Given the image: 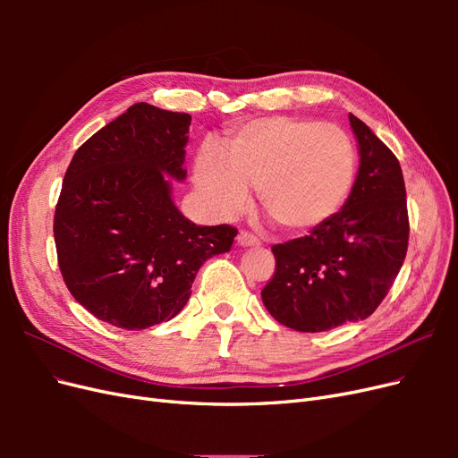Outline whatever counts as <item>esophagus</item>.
I'll return each instance as SVG.
<instances>
[{
    "label": "esophagus",
    "mask_w": 458,
    "mask_h": 458,
    "mask_svg": "<svg viewBox=\"0 0 458 458\" xmlns=\"http://www.w3.org/2000/svg\"><path fill=\"white\" fill-rule=\"evenodd\" d=\"M237 242H239V246H242V248L259 246V239L254 237V234L248 233V231H241V233L237 234Z\"/></svg>",
    "instance_id": "34e87169"
}]
</instances>
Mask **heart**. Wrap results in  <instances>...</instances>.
Returning <instances> with one entry per match:
<instances>
[{
  "label": "heart",
  "mask_w": 458,
  "mask_h": 458,
  "mask_svg": "<svg viewBox=\"0 0 458 458\" xmlns=\"http://www.w3.org/2000/svg\"><path fill=\"white\" fill-rule=\"evenodd\" d=\"M192 179L208 212L241 214L250 189L288 233H306L340 212L355 182V148L342 128L296 116H266L229 131L224 155L204 145Z\"/></svg>",
  "instance_id": "obj_1"
}]
</instances>
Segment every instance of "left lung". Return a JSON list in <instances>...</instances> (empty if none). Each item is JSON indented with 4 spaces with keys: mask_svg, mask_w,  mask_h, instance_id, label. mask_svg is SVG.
<instances>
[{
    "mask_svg": "<svg viewBox=\"0 0 458 458\" xmlns=\"http://www.w3.org/2000/svg\"><path fill=\"white\" fill-rule=\"evenodd\" d=\"M359 172L340 212L306 237L275 244V275L263 306L281 325L323 332L374 313L403 266L409 244L399 160L365 122L350 114Z\"/></svg>",
    "mask_w": 458,
    "mask_h": 458,
    "instance_id": "8db88e82",
    "label": "left lung"
}]
</instances>
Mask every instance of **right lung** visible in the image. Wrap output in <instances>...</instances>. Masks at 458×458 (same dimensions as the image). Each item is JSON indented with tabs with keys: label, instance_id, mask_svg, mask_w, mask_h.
Here are the masks:
<instances>
[{
	"label": "right lung",
	"instance_id": "add662e5",
	"mask_svg": "<svg viewBox=\"0 0 458 458\" xmlns=\"http://www.w3.org/2000/svg\"><path fill=\"white\" fill-rule=\"evenodd\" d=\"M191 116L137 103L91 135L68 165L55 246L71 294L99 321L141 330L185 308L202 263L237 229L195 225L172 200Z\"/></svg>",
	"mask_w": 458,
	"mask_h": 458
}]
</instances>
